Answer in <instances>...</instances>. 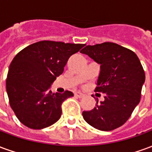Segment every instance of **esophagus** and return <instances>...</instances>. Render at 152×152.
Returning <instances> with one entry per match:
<instances>
[{"label":"esophagus","instance_id":"34e87169","mask_svg":"<svg viewBox=\"0 0 152 152\" xmlns=\"http://www.w3.org/2000/svg\"><path fill=\"white\" fill-rule=\"evenodd\" d=\"M74 95L76 96V97H78V98H83V97L85 96V94H82L81 92H80V91H76V92H75V94H74Z\"/></svg>","mask_w":152,"mask_h":152}]
</instances>
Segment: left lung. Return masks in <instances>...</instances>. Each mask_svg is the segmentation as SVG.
<instances>
[{
  "instance_id": "8db88e82",
  "label": "left lung",
  "mask_w": 152,
  "mask_h": 152,
  "mask_svg": "<svg viewBox=\"0 0 152 152\" xmlns=\"http://www.w3.org/2000/svg\"><path fill=\"white\" fill-rule=\"evenodd\" d=\"M101 66L95 92L103 93L91 111L83 112L85 121L95 129L111 131L130 117L141 99L145 81L143 67L134 51L112 42L87 45L81 51Z\"/></svg>"
}]
</instances>
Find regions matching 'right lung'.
Returning <instances> with one entry per match:
<instances>
[{
	"mask_svg": "<svg viewBox=\"0 0 152 152\" xmlns=\"http://www.w3.org/2000/svg\"><path fill=\"white\" fill-rule=\"evenodd\" d=\"M85 45L41 40L15 55L9 67L6 91L10 107L22 124L41 129L59 120L62 103L73 94L53 93L50 86L63 72L70 57Z\"/></svg>",
	"mask_w": 152,
	"mask_h": 152,
	"instance_id": "add662e5",
	"label": "right lung"
}]
</instances>
